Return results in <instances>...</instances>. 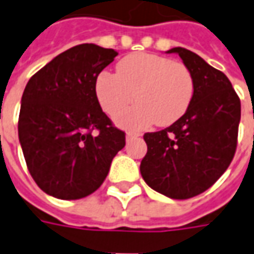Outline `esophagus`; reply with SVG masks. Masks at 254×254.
<instances>
[{"label":"esophagus","instance_id":"1","mask_svg":"<svg viewBox=\"0 0 254 254\" xmlns=\"http://www.w3.org/2000/svg\"><path fill=\"white\" fill-rule=\"evenodd\" d=\"M137 136H140L139 133H132V132L127 133V141H130L133 137H137Z\"/></svg>","mask_w":254,"mask_h":254}]
</instances>
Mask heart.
Here are the masks:
<instances>
[{"instance_id": "b5f03b06", "label": "heart", "mask_w": 254, "mask_h": 254, "mask_svg": "<svg viewBox=\"0 0 254 254\" xmlns=\"http://www.w3.org/2000/svg\"><path fill=\"white\" fill-rule=\"evenodd\" d=\"M194 75L187 65L154 53H133L102 71L95 93L106 114L114 117L136 99L137 104L115 118L118 127L140 130L157 122L169 127L187 113L194 99Z\"/></svg>"}]
</instances>
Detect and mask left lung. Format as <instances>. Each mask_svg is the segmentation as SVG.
<instances>
[{
    "label": "left lung",
    "instance_id": "1",
    "mask_svg": "<svg viewBox=\"0 0 254 254\" xmlns=\"http://www.w3.org/2000/svg\"><path fill=\"white\" fill-rule=\"evenodd\" d=\"M195 81L187 113L164 130L145 133L140 173L159 194L187 199L212 187L231 164L241 121V102L224 72L186 48H172Z\"/></svg>",
    "mask_w": 254,
    "mask_h": 254
}]
</instances>
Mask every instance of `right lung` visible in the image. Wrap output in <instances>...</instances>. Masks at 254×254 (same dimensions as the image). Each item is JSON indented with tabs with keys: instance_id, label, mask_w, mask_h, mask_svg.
Returning a JSON list of instances; mask_svg holds the SVG:
<instances>
[{
	"instance_id": "1",
	"label": "right lung",
	"mask_w": 254,
	"mask_h": 254,
	"mask_svg": "<svg viewBox=\"0 0 254 254\" xmlns=\"http://www.w3.org/2000/svg\"><path fill=\"white\" fill-rule=\"evenodd\" d=\"M117 55L95 44L72 47L24 88L19 141L30 175L48 195L81 199L95 192L125 147V133L113 127L95 93L97 75Z\"/></svg>"
}]
</instances>
